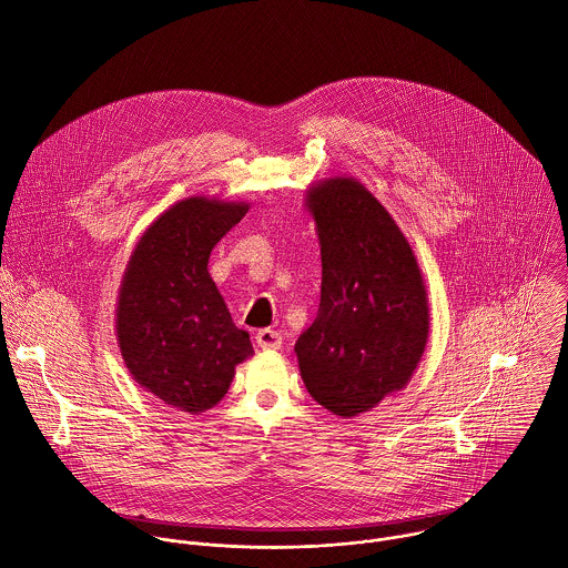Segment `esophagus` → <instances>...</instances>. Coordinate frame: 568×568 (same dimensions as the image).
I'll return each instance as SVG.
<instances>
[{
	"label": "esophagus",
	"instance_id": "esophagus-1",
	"mask_svg": "<svg viewBox=\"0 0 568 568\" xmlns=\"http://www.w3.org/2000/svg\"><path fill=\"white\" fill-rule=\"evenodd\" d=\"M254 338L261 349H281V345H283V336L274 329H261Z\"/></svg>",
	"mask_w": 568,
	"mask_h": 568
}]
</instances>
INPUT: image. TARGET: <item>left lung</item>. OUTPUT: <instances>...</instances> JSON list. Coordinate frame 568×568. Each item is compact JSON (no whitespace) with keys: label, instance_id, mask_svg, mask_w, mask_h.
Returning <instances> with one entry per match:
<instances>
[{"label":"left lung","instance_id":"1","mask_svg":"<svg viewBox=\"0 0 568 568\" xmlns=\"http://www.w3.org/2000/svg\"><path fill=\"white\" fill-rule=\"evenodd\" d=\"M323 261L321 305L296 341L310 396L341 418L374 409L412 381L429 338L416 254L383 203L354 176L305 192Z\"/></svg>","mask_w":568,"mask_h":568}]
</instances>
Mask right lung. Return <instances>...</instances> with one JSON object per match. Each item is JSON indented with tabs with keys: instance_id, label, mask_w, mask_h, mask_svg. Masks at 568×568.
<instances>
[{
	"instance_id": "right-lung-1",
	"label": "right lung",
	"mask_w": 568,
	"mask_h": 568,
	"mask_svg": "<svg viewBox=\"0 0 568 568\" xmlns=\"http://www.w3.org/2000/svg\"><path fill=\"white\" fill-rule=\"evenodd\" d=\"M247 210L245 201L183 199L148 225L125 265L114 312L123 363L179 412L212 409L254 354L207 272L214 245Z\"/></svg>"
}]
</instances>
